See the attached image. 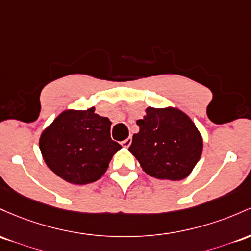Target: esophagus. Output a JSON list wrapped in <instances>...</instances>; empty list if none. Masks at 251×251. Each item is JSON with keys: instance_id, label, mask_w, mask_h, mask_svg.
I'll list each match as a JSON object with an SVG mask.
<instances>
[{"instance_id": "34e87169", "label": "esophagus", "mask_w": 251, "mask_h": 251, "mask_svg": "<svg viewBox=\"0 0 251 251\" xmlns=\"http://www.w3.org/2000/svg\"><path fill=\"white\" fill-rule=\"evenodd\" d=\"M121 145H122L123 147L128 148L129 146L131 145V137H128V139H126L125 141H122V143H121Z\"/></svg>"}]
</instances>
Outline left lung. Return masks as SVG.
I'll return each mask as SVG.
<instances>
[{
  "mask_svg": "<svg viewBox=\"0 0 251 251\" xmlns=\"http://www.w3.org/2000/svg\"><path fill=\"white\" fill-rule=\"evenodd\" d=\"M136 123L140 131L129 151L143 171L172 181L186 178L202 151L201 135L191 118L178 109L147 108Z\"/></svg>",
  "mask_w": 251,
  "mask_h": 251,
  "instance_id": "left-lung-1",
  "label": "left lung"
}]
</instances>
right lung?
Masks as SVG:
<instances>
[{"label": "right lung", "instance_id": "obj_1", "mask_svg": "<svg viewBox=\"0 0 251 251\" xmlns=\"http://www.w3.org/2000/svg\"><path fill=\"white\" fill-rule=\"evenodd\" d=\"M109 118L88 110L61 112L41 134L39 146L50 170L75 185L98 180L121 149L110 137Z\"/></svg>", "mask_w": 251, "mask_h": 251}]
</instances>
